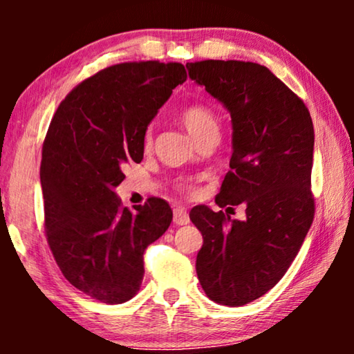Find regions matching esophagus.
<instances>
[{
    "label": "esophagus",
    "mask_w": 354,
    "mask_h": 354,
    "mask_svg": "<svg viewBox=\"0 0 354 354\" xmlns=\"http://www.w3.org/2000/svg\"><path fill=\"white\" fill-rule=\"evenodd\" d=\"M188 222H190V216H188L185 207L177 206L176 209H174V224H176V225H187Z\"/></svg>",
    "instance_id": "esophagus-1"
}]
</instances>
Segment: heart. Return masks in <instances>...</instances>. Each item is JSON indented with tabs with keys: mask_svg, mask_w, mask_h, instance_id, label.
Wrapping results in <instances>:
<instances>
[{
	"mask_svg": "<svg viewBox=\"0 0 354 354\" xmlns=\"http://www.w3.org/2000/svg\"><path fill=\"white\" fill-rule=\"evenodd\" d=\"M178 119L183 124L190 135L195 140H200L203 137H209V135H219V119L214 109L203 103H190L182 106L178 109ZM153 143V132L151 129H147L143 135V145L145 148H149ZM180 190L185 193L193 192V185L190 182H183L180 185Z\"/></svg>",
	"mask_w": 354,
	"mask_h": 354,
	"instance_id": "b5f03b06",
	"label": "heart"
}]
</instances>
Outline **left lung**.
I'll return each mask as SVG.
<instances>
[{
  "instance_id": "left-lung-1",
  "label": "left lung",
  "mask_w": 354,
  "mask_h": 354,
  "mask_svg": "<svg viewBox=\"0 0 354 354\" xmlns=\"http://www.w3.org/2000/svg\"><path fill=\"white\" fill-rule=\"evenodd\" d=\"M187 69L232 118L234 153L216 205L246 207L245 221L203 205L190 211L203 235L196 274L212 301L243 306L283 277L313 224L311 114L256 62L207 59Z\"/></svg>"
}]
</instances>
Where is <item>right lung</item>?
Returning <instances> with one entry per match:
<instances>
[{"label":"right lung","mask_w":354,"mask_h":354,"mask_svg":"<svg viewBox=\"0 0 354 354\" xmlns=\"http://www.w3.org/2000/svg\"><path fill=\"white\" fill-rule=\"evenodd\" d=\"M185 80L180 62L109 66L77 85L48 127L40 167L48 245L62 275L98 301L137 295L145 250L172 222L161 198L130 212L114 188L125 164L142 162L148 124Z\"/></svg>","instance_id":"obj_1"}]
</instances>
